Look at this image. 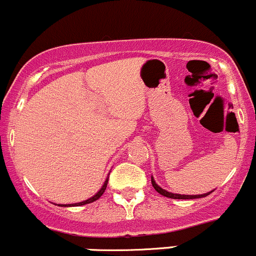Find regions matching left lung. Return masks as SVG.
I'll return each mask as SVG.
<instances>
[{
    "mask_svg": "<svg viewBox=\"0 0 256 256\" xmlns=\"http://www.w3.org/2000/svg\"><path fill=\"white\" fill-rule=\"evenodd\" d=\"M151 183H152V186L155 188V190L158 192V193H160L161 195H164V196H167V198H171V199H198V198H204L206 195H208L211 193V192H208V193L206 194H199V195H180V194H173V193H170V192L164 190V189L160 188V186H158V184L155 183V180H154V178L151 177Z\"/></svg>",
    "mask_w": 256,
    "mask_h": 256,
    "instance_id": "8db88e82",
    "label": "left lung"
}]
</instances>
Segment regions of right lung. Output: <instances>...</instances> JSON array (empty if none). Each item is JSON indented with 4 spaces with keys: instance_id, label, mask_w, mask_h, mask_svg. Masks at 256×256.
<instances>
[{
    "instance_id": "right-lung-1",
    "label": "right lung",
    "mask_w": 256,
    "mask_h": 256,
    "mask_svg": "<svg viewBox=\"0 0 256 256\" xmlns=\"http://www.w3.org/2000/svg\"><path fill=\"white\" fill-rule=\"evenodd\" d=\"M107 182H108V180H105V183H104L102 188H101L100 190H98V193H96V194L94 195V196H92V198H90V199H88V200H85V202H78V204H70V205H58V206H80V205H85V204H90V202H95V200H98V198L101 196V195H102L104 193H105V190H106V186H107Z\"/></svg>"
}]
</instances>
